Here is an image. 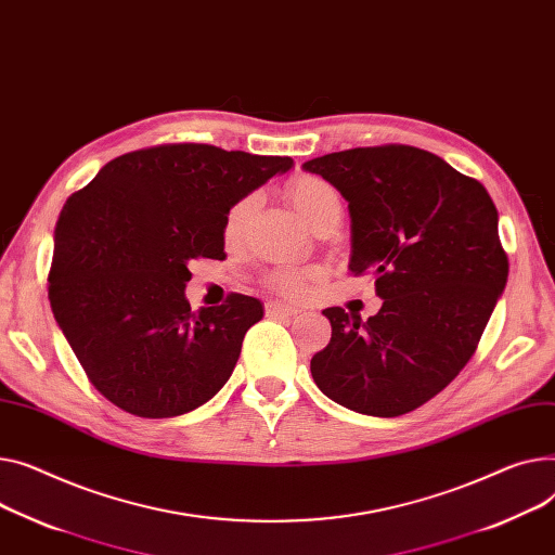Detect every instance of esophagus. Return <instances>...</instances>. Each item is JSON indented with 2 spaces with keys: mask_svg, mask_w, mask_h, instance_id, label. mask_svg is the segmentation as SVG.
Masks as SVG:
<instances>
[{
  "mask_svg": "<svg viewBox=\"0 0 555 555\" xmlns=\"http://www.w3.org/2000/svg\"><path fill=\"white\" fill-rule=\"evenodd\" d=\"M266 312H268V317H294L299 310L294 308V306H285V304H279V301H270V304L266 306Z\"/></svg>",
  "mask_w": 555,
  "mask_h": 555,
  "instance_id": "34e87169",
  "label": "esophagus"
}]
</instances>
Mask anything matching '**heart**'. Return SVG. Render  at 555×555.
Listing matches in <instances>:
<instances>
[{"mask_svg": "<svg viewBox=\"0 0 555 555\" xmlns=\"http://www.w3.org/2000/svg\"><path fill=\"white\" fill-rule=\"evenodd\" d=\"M287 198L294 205V209L299 211V216L310 223V220L330 203L339 201L337 192L330 188L327 182L314 178V176H299L294 178L287 184ZM256 207V196H247L238 201L225 216V225H223V236L228 243H234L241 238L247 220ZM270 283L281 289L283 294H301L304 292V274L294 272V270H276L270 274Z\"/></svg>", "mask_w": 555, "mask_h": 555, "instance_id": "b5f03b06", "label": "heart"}]
</instances>
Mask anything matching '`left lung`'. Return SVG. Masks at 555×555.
Masks as SVG:
<instances>
[{
    "instance_id": "1",
    "label": "left lung",
    "mask_w": 555,
    "mask_h": 555,
    "mask_svg": "<svg viewBox=\"0 0 555 555\" xmlns=\"http://www.w3.org/2000/svg\"><path fill=\"white\" fill-rule=\"evenodd\" d=\"M348 203L350 272L375 274L382 310L325 308L332 339L310 361L348 411L399 417L444 390L473 357L508 261L477 180L417 146H359L304 163Z\"/></svg>"
}]
</instances>
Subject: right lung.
<instances>
[{
    "instance_id": "add662e5",
    "label": "right lung",
    "mask_w": 555,
    "mask_h": 555,
    "mask_svg": "<svg viewBox=\"0 0 555 555\" xmlns=\"http://www.w3.org/2000/svg\"><path fill=\"white\" fill-rule=\"evenodd\" d=\"M287 156L167 144L106 163L60 211L49 299L91 384L138 417L196 411L228 384L263 304L192 312V258H225L228 211Z\"/></svg>"
}]
</instances>
